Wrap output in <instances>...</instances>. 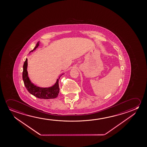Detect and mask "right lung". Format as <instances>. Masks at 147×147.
I'll return each mask as SVG.
<instances>
[{"label": "right lung", "instance_id": "obj_1", "mask_svg": "<svg viewBox=\"0 0 147 147\" xmlns=\"http://www.w3.org/2000/svg\"><path fill=\"white\" fill-rule=\"evenodd\" d=\"M40 43V42H38L37 43L35 47L34 48V49L30 51V53L36 49L39 46ZM22 73L23 80L24 82L25 88L30 94H31L32 95H34V96L38 98L44 99H54L58 96L59 92V79L64 74V73H63L59 76V78L57 79V82L54 85L48 88H41V87L35 86L34 84H32L28 76V72L27 70V59H26L25 61H24Z\"/></svg>", "mask_w": 147, "mask_h": 147}]
</instances>
